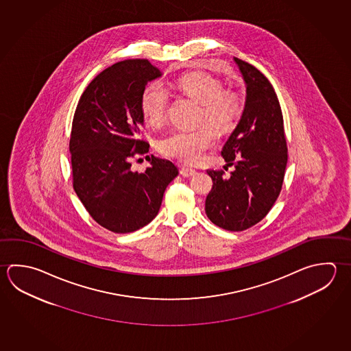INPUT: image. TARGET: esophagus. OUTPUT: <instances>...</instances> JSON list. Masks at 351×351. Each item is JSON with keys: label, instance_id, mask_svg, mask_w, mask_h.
<instances>
[{"label": "esophagus", "instance_id": "34e87169", "mask_svg": "<svg viewBox=\"0 0 351 351\" xmlns=\"http://www.w3.org/2000/svg\"><path fill=\"white\" fill-rule=\"evenodd\" d=\"M180 174L183 177H194L197 174V171L193 169L191 167L188 166H180Z\"/></svg>", "mask_w": 351, "mask_h": 351}]
</instances>
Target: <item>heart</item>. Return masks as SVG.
Listing matches in <instances>:
<instances>
[{"label":"heart","mask_w":351,"mask_h":351,"mask_svg":"<svg viewBox=\"0 0 351 351\" xmlns=\"http://www.w3.org/2000/svg\"><path fill=\"white\" fill-rule=\"evenodd\" d=\"M177 89L202 105L200 122H210L220 132L232 130L241 115V97L235 90L223 89V83L205 73H191L177 80ZM168 96L160 83L147 85L141 95V111L148 123L160 126L166 120ZM217 138L210 125L194 131H176L162 138L158 149L167 157L195 163L203 158Z\"/></svg>","instance_id":"heart-1"}]
</instances>
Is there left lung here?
<instances>
[{"instance_id":"8db88e82","label":"left lung","mask_w":351,"mask_h":351,"mask_svg":"<svg viewBox=\"0 0 351 351\" xmlns=\"http://www.w3.org/2000/svg\"><path fill=\"white\" fill-rule=\"evenodd\" d=\"M246 84L243 116L221 156L229 176L208 169L213 188L205 213L221 229L243 231L266 217L280 195L287 166V141L278 97L254 65L234 58Z\"/></svg>"}]
</instances>
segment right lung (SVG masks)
Here are the masks:
<instances>
[{"instance_id": "right-lung-1", "label": "right lung", "mask_w": 351, "mask_h": 351, "mask_svg": "<svg viewBox=\"0 0 351 351\" xmlns=\"http://www.w3.org/2000/svg\"><path fill=\"white\" fill-rule=\"evenodd\" d=\"M162 75L147 59L108 66L84 90L71 125L73 188L102 228L128 234L157 217L168 184L178 176L171 160L147 156L151 166L134 172L130 160L149 149L141 140V95Z\"/></svg>"}]
</instances>
